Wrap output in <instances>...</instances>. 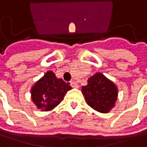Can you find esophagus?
<instances>
[{
  "label": "esophagus",
  "mask_w": 147,
  "mask_h": 147,
  "mask_svg": "<svg viewBox=\"0 0 147 147\" xmlns=\"http://www.w3.org/2000/svg\"><path fill=\"white\" fill-rule=\"evenodd\" d=\"M71 86L72 87V88H77L79 86H78V84L76 82H74V81H71Z\"/></svg>",
  "instance_id": "1"
}]
</instances>
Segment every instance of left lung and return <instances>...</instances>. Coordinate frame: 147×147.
Returning <instances> with one entry per match:
<instances>
[{"label":"left lung","mask_w":147,"mask_h":147,"mask_svg":"<svg viewBox=\"0 0 147 147\" xmlns=\"http://www.w3.org/2000/svg\"><path fill=\"white\" fill-rule=\"evenodd\" d=\"M82 92L87 104L102 113L110 111L115 106L117 98L116 85L101 73L91 76L88 81V85L82 86Z\"/></svg>","instance_id":"1"}]
</instances>
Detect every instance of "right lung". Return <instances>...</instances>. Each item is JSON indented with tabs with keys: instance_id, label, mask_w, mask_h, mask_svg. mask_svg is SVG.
<instances>
[{
	"instance_id": "obj_1",
	"label": "right lung",
	"mask_w": 147,
	"mask_h": 147,
	"mask_svg": "<svg viewBox=\"0 0 147 147\" xmlns=\"http://www.w3.org/2000/svg\"><path fill=\"white\" fill-rule=\"evenodd\" d=\"M70 83L58 79L53 71H47L31 88V99L36 107L42 111H51L63 100Z\"/></svg>"
}]
</instances>
